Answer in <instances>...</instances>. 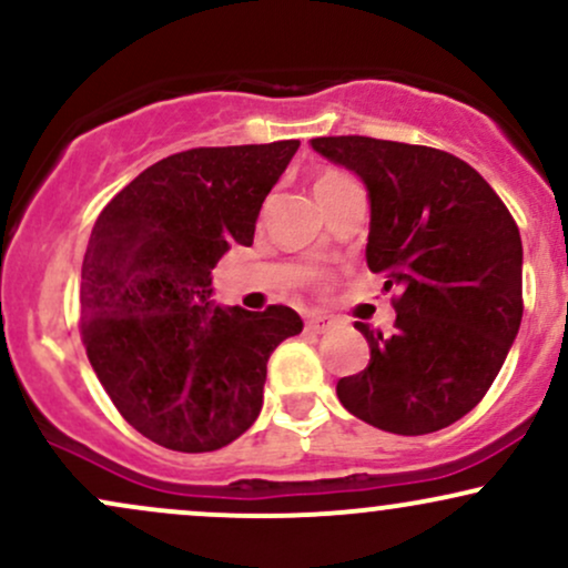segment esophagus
<instances>
[{
  "label": "esophagus",
  "instance_id": "obj_1",
  "mask_svg": "<svg viewBox=\"0 0 568 568\" xmlns=\"http://www.w3.org/2000/svg\"><path fill=\"white\" fill-rule=\"evenodd\" d=\"M331 325H334V317H328V315H310V317H306V331H312V334H325Z\"/></svg>",
  "mask_w": 568,
  "mask_h": 568
}]
</instances>
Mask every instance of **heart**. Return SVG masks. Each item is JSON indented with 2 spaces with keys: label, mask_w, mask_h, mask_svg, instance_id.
<instances>
[{
  "label": "heart",
  "mask_w": 568,
  "mask_h": 568,
  "mask_svg": "<svg viewBox=\"0 0 568 568\" xmlns=\"http://www.w3.org/2000/svg\"><path fill=\"white\" fill-rule=\"evenodd\" d=\"M344 179H347V175H342V173H336V171H328V173H323L321 179H317L315 189L317 186H325V184H336V181H344Z\"/></svg>",
  "instance_id": "1"
}]
</instances>
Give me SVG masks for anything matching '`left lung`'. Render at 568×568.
Wrapping results in <instances>:
<instances>
[{
    "mask_svg": "<svg viewBox=\"0 0 568 568\" xmlns=\"http://www.w3.org/2000/svg\"><path fill=\"white\" fill-rule=\"evenodd\" d=\"M312 149L366 184L368 270L397 291L393 334L355 323L371 361L338 379V400L384 433H438L484 400L518 336V226L484 175L440 149L366 135Z\"/></svg>",
    "mask_w": 568,
    "mask_h": 568,
    "instance_id": "8db88e82",
    "label": "left lung"
}]
</instances>
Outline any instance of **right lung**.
<instances>
[{"mask_svg":"<svg viewBox=\"0 0 568 568\" xmlns=\"http://www.w3.org/2000/svg\"><path fill=\"white\" fill-rule=\"evenodd\" d=\"M298 141L202 146L135 175L95 219L82 262L88 361L143 438L216 452L256 422L266 361L302 334L291 306L213 302L211 270L251 245L262 202Z\"/></svg>","mask_w":568,"mask_h":568,"instance_id":"add662e5","label":"right lung"}]
</instances>
